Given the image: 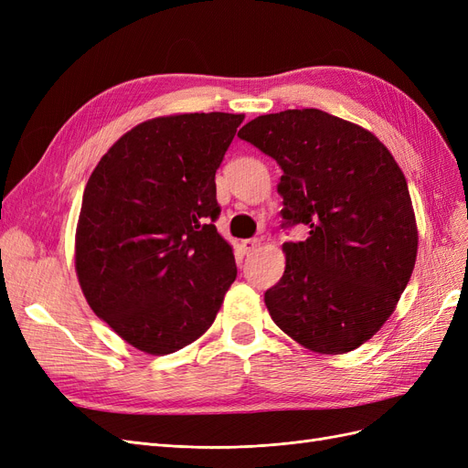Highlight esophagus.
<instances>
[{
    "label": "esophagus",
    "instance_id": "34e87169",
    "mask_svg": "<svg viewBox=\"0 0 468 468\" xmlns=\"http://www.w3.org/2000/svg\"><path fill=\"white\" fill-rule=\"evenodd\" d=\"M260 244H261L260 238H250V239H244V242H242V250H244L246 253L256 251V250L260 248Z\"/></svg>",
    "mask_w": 468,
    "mask_h": 468
}]
</instances>
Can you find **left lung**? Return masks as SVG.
I'll return each instance as SVG.
<instances>
[{"instance_id": "left-lung-1", "label": "left lung", "mask_w": 468, "mask_h": 468, "mask_svg": "<svg viewBox=\"0 0 468 468\" xmlns=\"http://www.w3.org/2000/svg\"><path fill=\"white\" fill-rule=\"evenodd\" d=\"M281 165L285 273L265 292L279 328L303 347L339 356L382 328L412 277L418 226L402 169L363 126L320 109H287L238 133Z\"/></svg>"}]
</instances>
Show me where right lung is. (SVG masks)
<instances>
[{
	"label": "right lung",
	"mask_w": 468,
	"mask_h": 468,
	"mask_svg": "<svg viewBox=\"0 0 468 468\" xmlns=\"http://www.w3.org/2000/svg\"><path fill=\"white\" fill-rule=\"evenodd\" d=\"M244 115L177 112L136 124L88 179L76 273L93 313L126 344L167 356L215 322L236 279L215 220V174Z\"/></svg>",
	"instance_id": "add662e5"
}]
</instances>
